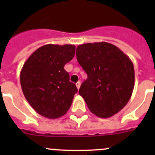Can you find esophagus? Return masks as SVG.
<instances>
[{"instance_id":"34e87169","label":"esophagus","mask_w":155,"mask_h":155,"mask_svg":"<svg viewBox=\"0 0 155 155\" xmlns=\"http://www.w3.org/2000/svg\"><path fill=\"white\" fill-rule=\"evenodd\" d=\"M80 85H81V82H79V81L76 83V87H77L78 89H79V87H80Z\"/></svg>"}]
</instances>
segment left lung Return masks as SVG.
Returning a JSON list of instances; mask_svg holds the SVG:
<instances>
[{"instance_id": "1", "label": "left lung", "mask_w": 155, "mask_h": 155, "mask_svg": "<svg viewBox=\"0 0 155 155\" xmlns=\"http://www.w3.org/2000/svg\"><path fill=\"white\" fill-rule=\"evenodd\" d=\"M76 54L87 75L79 93L89 110L103 118L118 113L127 104L134 91L135 73L130 59L107 42L79 45Z\"/></svg>"}]
</instances>
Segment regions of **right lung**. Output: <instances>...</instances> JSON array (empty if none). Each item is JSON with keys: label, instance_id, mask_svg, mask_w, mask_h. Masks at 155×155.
Masks as SVG:
<instances>
[{"label": "right lung", "instance_id": "right-lung-1", "mask_svg": "<svg viewBox=\"0 0 155 155\" xmlns=\"http://www.w3.org/2000/svg\"><path fill=\"white\" fill-rule=\"evenodd\" d=\"M76 46L47 44L37 48L25 62L20 82L31 107L40 115L55 119L71 106L78 90L70 82L64 65L73 58Z\"/></svg>", "mask_w": 155, "mask_h": 155}]
</instances>
